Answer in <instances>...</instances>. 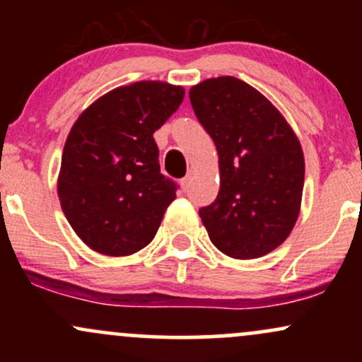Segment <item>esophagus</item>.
I'll return each instance as SVG.
<instances>
[{
    "label": "esophagus",
    "instance_id": "1",
    "mask_svg": "<svg viewBox=\"0 0 362 362\" xmlns=\"http://www.w3.org/2000/svg\"><path fill=\"white\" fill-rule=\"evenodd\" d=\"M190 178H192V172H189L187 173V175L182 178L180 180V185H182V189L184 190H187V187H189V182H190Z\"/></svg>",
    "mask_w": 362,
    "mask_h": 362
}]
</instances>
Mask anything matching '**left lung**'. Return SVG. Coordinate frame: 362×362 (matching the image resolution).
Instances as JSON below:
<instances>
[{"mask_svg": "<svg viewBox=\"0 0 362 362\" xmlns=\"http://www.w3.org/2000/svg\"><path fill=\"white\" fill-rule=\"evenodd\" d=\"M218 149L219 192L201 207L211 242L233 259H259L288 238L300 216L305 156L296 134L259 90L219 76L189 91Z\"/></svg>", "mask_w": 362, "mask_h": 362, "instance_id": "obj_1", "label": "left lung"}]
</instances>
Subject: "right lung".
<instances>
[{
    "label": "right lung",
    "instance_id": "1",
    "mask_svg": "<svg viewBox=\"0 0 362 362\" xmlns=\"http://www.w3.org/2000/svg\"><path fill=\"white\" fill-rule=\"evenodd\" d=\"M185 90L138 81L109 91L78 117L62 149L57 195L62 213L91 250L139 252L155 238L177 184L160 172L156 129Z\"/></svg>",
    "mask_w": 362,
    "mask_h": 362
}]
</instances>
